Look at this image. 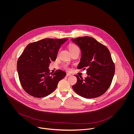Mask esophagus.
<instances>
[{"instance_id": "1", "label": "esophagus", "mask_w": 134, "mask_h": 134, "mask_svg": "<svg viewBox=\"0 0 134 134\" xmlns=\"http://www.w3.org/2000/svg\"><path fill=\"white\" fill-rule=\"evenodd\" d=\"M71 75L70 74V73H66V76L68 77L70 76H71Z\"/></svg>"}]
</instances>
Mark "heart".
Returning <instances> with one entry per match:
<instances>
[{
    "label": "heart",
    "mask_w": 134,
    "mask_h": 134,
    "mask_svg": "<svg viewBox=\"0 0 134 134\" xmlns=\"http://www.w3.org/2000/svg\"><path fill=\"white\" fill-rule=\"evenodd\" d=\"M78 47L76 46V45L75 44H70L69 46V51L70 52H72L75 50H76L77 49H78ZM64 68L65 69L68 70L69 69V68L68 66V65H65L64 66Z\"/></svg>",
    "instance_id": "b5f03b06"
}]
</instances>
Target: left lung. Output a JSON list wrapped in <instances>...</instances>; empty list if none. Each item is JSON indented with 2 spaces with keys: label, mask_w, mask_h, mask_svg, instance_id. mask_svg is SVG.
<instances>
[{
  "label": "left lung",
  "mask_w": 134,
  "mask_h": 134,
  "mask_svg": "<svg viewBox=\"0 0 134 134\" xmlns=\"http://www.w3.org/2000/svg\"><path fill=\"white\" fill-rule=\"evenodd\" d=\"M71 41L81 49L80 62L78 69L87 68L88 76L85 79L75 75L76 83L74 91L86 98L97 97L109 88L115 74V64L106 46L91 37L72 38Z\"/></svg>",
  "instance_id": "1"
}]
</instances>
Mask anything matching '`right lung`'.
<instances>
[{
	"instance_id": "add662e5",
	"label": "right lung",
	"mask_w": 134,
	"mask_h": 134,
	"mask_svg": "<svg viewBox=\"0 0 134 134\" xmlns=\"http://www.w3.org/2000/svg\"><path fill=\"white\" fill-rule=\"evenodd\" d=\"M68 38H44L29 44L17 62L19 81L29 95L43 97L51 94L66 73L58 70L53 74L48 69L56 60L61 46Z\"/></svg>"
}]
</instances>
